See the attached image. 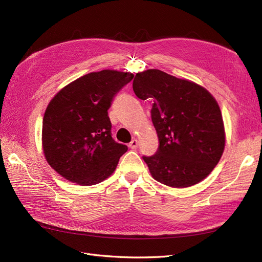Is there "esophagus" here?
I'll list each match as a JSON object with an SVG mask.
<instances>
[{"label": "esophagus", "mask_w": 262, "mask_h": 262, "mask_svg": "<svg viewBox=\"0 0 262 262\" xmlns=\"http://www.w3.org/2000/svg\"><path fill=\"white\" fill-rule=\"evenodd\" d=\"M138 144H139V142H138V140H132L130 143H129V147L130 148H137L138 147Z\"/></svg>", "instance_id": "1"}]
</instances>
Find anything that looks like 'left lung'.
Masks as SVG:
<instances>
[{
    "label": "left lung",
    "instance_id": "left-lung-1",
    "mask_svg": "<svg viewBox=\"0 0 262 262\" xmlns=\"http://www.w3.org/2000/svg\"><path fill=\"white\" fill-rule=\"evenodd\" d=\"M133 91L153 101L150 116L160 146L143 156L152 177L172 188L193 186L210 175L225 147L215 98L191 81L150 69L136 74Z\"/></svg>",
    "mask_w": 262,
    "mask_h": 262
}]
</instances>
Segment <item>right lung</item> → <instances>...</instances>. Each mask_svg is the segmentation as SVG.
Segmentation results:
<instances>
[{
    "label": "right lung",
    "instance_id": "add662e5",
    "mask_svg": "<svg viewBox=\"0 0 262 262\" xmlns=\"http://www.w3.org/2000/svg\"><path fill=\"white\" fill-rule=\"evenodd\" d=\"M133 74L92 72L57 93L42 121V149L59 175L81 186L96 185L115 171L128 147L112 137L108 109Z\"/></svg>",
    "mask_w": 262,
    "mask_h": 262
}]
</instances>
